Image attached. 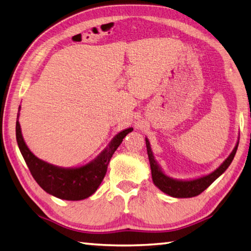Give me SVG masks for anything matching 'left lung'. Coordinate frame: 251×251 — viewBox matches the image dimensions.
<instances>
[{
    "mask_svg": "<svg viewBox=\"0 0 251 251\" xmlns=\"http://www.w3.org/2000/svg\"><path fill=\"white\" fill-rule=\"evenodd\" d=\"M239 138L236 142L235 147H234L233 151L231 152L223 163L219 167L215 169L208 175H204L201 177H197L193 179H176L173 177H169L168 175L164 173L162 167L156 162L155 157L153 155L152 149L150 141L146 137V145H147V152L149 156V161H150L151 166V174H152V180L153 183L155 184L156 188H158L165 194H167L176 199H188V197H193L201 194L202 191H205L208 186H209L214 181L219 178L220 176L226 172L227 167L230 166L234 156H235L237 147H238Z\"/></svg>",
    "mask_w": 251,
    "mask_h": 251,
    "instance_id": "8db88e82",
    "label": "left lung"
}]
</instances>
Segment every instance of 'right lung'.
I'll return each instance as SVG.
<instances>
[{
	"label": "right lung",
	"mask_w": 251,
	"mask_h": 251,
	"mask_svg": "<svg viewBox=\"0 0 251 251\" xmlns=\"http://www.w3.org/2000/svg\"><path fill=\"white\" fill-rule=\"evenodd\" d=\"M21 106L19 105L16 122V139L31 175L47 193L66 201H82L93 195L102 182L110 159L123 139L132 131L126 128L112 138L102 151L93 161L78 167H60L35 156L24 140L19 124Z\"/></svg>",
	"instance_id": "add662e5"
}]
</instances>
